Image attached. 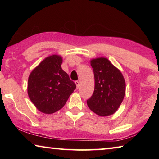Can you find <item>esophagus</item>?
I'll list each match as a JSON object with an SVG mask.
<instances>
[{
    "label": "esophagus",
    "instance_id": "34e87169",
    "mask_svg": "<svg viewBox=\"0 0 159 159\" xmlns=\"http://www.w3.org/2000/svg\"><path fill=\"white\" fill-rule=\"evenodd\" d=\"M75 83H76V88H77V89H79V82L77 80V81L75 82Z\"/></svg>",
    "mask_w": 159,
    "mask_h": 159
}]
</instances>
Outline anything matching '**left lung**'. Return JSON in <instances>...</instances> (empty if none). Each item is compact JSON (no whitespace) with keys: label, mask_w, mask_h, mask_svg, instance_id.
Masks as SVG:
<instances>
[{"label":"left lung","mask_w":159,"mask_h":159,"mask_svg":"<svg viewBox=\"0 0 159 159\" xmlns=\"http://www.w3.org/2000/svg\"><path fill=\"white\" fill-rule=\"evenodd\" d=\"M90 64L95 76V90L87 100L88 106L100 116L114 114L125 96L124 78L107 58L94 59Z\"/></svg>","instance_id":"1"}]
</instances>
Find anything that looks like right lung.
I'll return each mask as SVG.
<instances>
[{
  "instance_id": "right-lung-1",
  "label": "right lung",
  "mask_w": 159,
  "mask_h": 159,
  "mask_svg": "<svg viewBox=\"0 0 159 159\" xmlns=\"http://www.w3.org/2000/svg\"><path fill=\"white\" fill-rule=\"evenodd\" d=\"M62 59L49 56L35 68L28 80V95L38 110L50 114L61 109L76 85L61 69Z\"/></svg>"
}]
</instances>
